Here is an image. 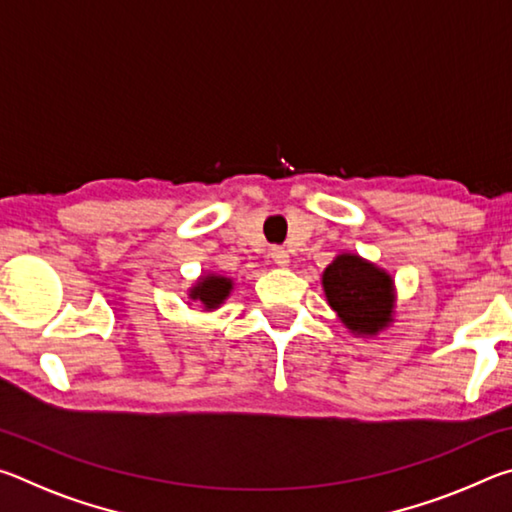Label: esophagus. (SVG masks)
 <instances>
[{
    "label": "esophagus",
    "instance_id": "obj_1",
    "mask_svg": "<svg viewBox=\"0 0 512 512\" xmlns=\"http://www.w3.org/2000/svg\"><path fill=\"white\" fill-rule=\"evenodd\" d=\"M271 257H273V262H275L277 266H282V268L289 266V253H287V250H284V248L275 246V248L271 250Z\"/></svg>",
    "mask_w": 512,
    "mask_h": 512
}]
</instances>
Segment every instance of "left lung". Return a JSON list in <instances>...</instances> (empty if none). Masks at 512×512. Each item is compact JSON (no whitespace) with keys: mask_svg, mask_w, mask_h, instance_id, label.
Returning a JSON list of instances; mask_svg holds the SVG:
<instances>
[{"mask_svg":"<svg viewBox=\"0 0 512 512\" xmlns=\"http://www.w3.org/2000/svg\"><path fill=\"white\" fill-rule=\"evenodd\" d=\"M327 305L336 311L345 329L361 339H372L395 323L393 275L357 253H341L332 259L323 277Z\"/></svg>","mask_w":512,"mask_h":512,"instance_id":"1","label":"left lung"}]
</instances>
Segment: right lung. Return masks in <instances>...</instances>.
<instances>
[{"mask_svg": "<svg viewBox=\"0 0 512 512\" xmlns=\"http://www.w3.org/2000/svg\"><path fill=\"white\" fill-rule=\"evenodd\" d=\"M232 289H235L232 277L210 271V273L198 275V280L187 291V298L192 302H198V307L203 311H214L230 298ZM192 302H189V305H192Z\"/></svg>", "mask_w": 512, "mask_h": 512, "instance_id": "obj_1", "label": "right lung"}]
</instances>
